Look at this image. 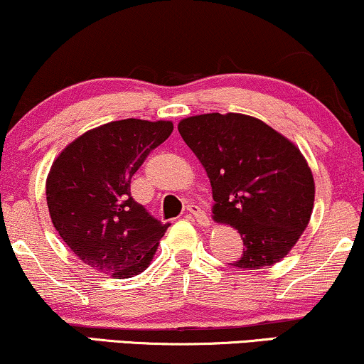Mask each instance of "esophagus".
Segmentation results:
<instances>
[{"label":"esophagus","mask_w":364,"mask_h":364,"mask_svg":"<svg viewBox=\"0 0 364 364\" xmlns=\"http://www.w3.org/2000/svg\"><path fill=\"white\" fill-rule=\"evenodd\" d=\"M186 213L190 215V216H193V218H195L200 225H203V227H206V225H210L208 216H206L205 211L201 210L198 205H195V203H191V205L186 206Z\"/></svg>","instance_id":"obj_1"}]
</instances>
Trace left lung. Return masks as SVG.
Instances as JSON below:
<instances>
[{"mask_svg":"<svg viewBox=\"0 0 364 364\" xmlns=\"http://www.w3.org/2000/svg\"><path fill=\"white\" fill-rule=\"evenodd\" d=\"M178 131L210 178L213 220L238 230L245 245L232 265L257 270L282 260L314 208V178L297 146L235 112L181 119Z\"/></svg>","mask_w":364,"mask_h":364,"instance_id":"obj_1","label":"left lung"}]
</instances>
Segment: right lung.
<instances>
[{
  "label": "right lung",
  "mask_w": 364,
  "mask_h": 364,
  "mask_svg": "<svg viewBox=\"0 0 364 364\" xmlns=\"http://www.w3.org/2000/svg\"><path fill=\"white\" fill-rule=\"evenodd\" d=\"M171 121L122 119L72 141L47 176V205L58 235L85 265L116 279L146 270L169 223L131 196V178L161 142Z\"/></svg>",
  "instance_id": "obj_1"
}]
</instances>
